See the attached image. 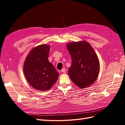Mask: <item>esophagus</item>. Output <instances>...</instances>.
Returning a JSON list of instances; mask_svg holds the SVG:
<instances>
[{
  "label": "esophagus",
  "mask_w": 125,
  "mask_h": 125,
  "mask_svg": "<svg viewBox=\"0 0 125 125\" xmlns=\"http://www.w3.org/2000/svg\"><path fill=\"white\" fill-rule=\"evenodd\" d=\"M61 71V72H63V73H65V72H66V70H65L64 68H63Z\"/></svg>",
  "instance_id": "obj_1"
}]
</instances>
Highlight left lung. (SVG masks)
Here are the masks:
<instances>
[{
    "label": "left lung",
    "mask_w": 125,
    "mask_h": 125,
    "mask_svg": "<svg viewBox=\"0 0 125 125\" xmlns=\"http://www.w3.org/2000/svg\"><path fill=\"white\" fill-rule=\"evenodd\" d=\"M66 47L72 58L68 71L71 79L80 88L90 86L97 80L100 69L94 50L86 41L70 42Z\"/></svg>",
    "instance_id": "8db88e82"
}]
</instances>
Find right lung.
I'll return each mask as SVG.
<instances>
[{
  "label": "right lung",
  "instance_id": "add662e5",
  "mask_svg": "<svg viewBox=\"0 0 125 125\" xmlns=\"http://www.w3.org/2000/svg\"><path fill=\"white\" fill-rule=\"evenodd\" d=\"M50 46L41 44L31 50L23 64V72L31 86L39 91L51 89L58 80L59 74L49 61Z\"/></svg>",
  "mask_w": 125,
  "mask_h": 125
}]
</instances>
